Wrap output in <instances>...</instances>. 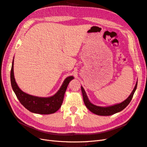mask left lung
Instances as JSON below:
<instances>
[{"instance_id": "left-lung-1", "label": "left lung", "mask_w": 147, "mask_h": 147, "mask_svg": "<svg viewBox=\"0 0 147 147\" xmlns=\"http://www.w3.org/2000/svg\"><path fill=\"white\" fill-rule=\"evenodd\" d=\"M137 87V82H136V84H135V88L133 89L132 92H131L130 95L127 97V99L123 101V102H122L121 103L117 104L115 105H113V106H107V107L97 106L94 104H92L89 100L88 96L86 94V93L84 91V88H82V86H81V91L82 94V97H83V100H84L85 106L90 111L94 113V114H97L98 115L109 116V115H111L114 114H116V113L122 111L128 106V105H129V104L130 102L131 99H132L135 91H136Z\"/></svg>"}]
</instances>
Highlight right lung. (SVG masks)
<instances>
[{
    "mask_svg": "<svg viewBox=\"0 0 147 147\" xmlns=\"http://www.w3.org/2000/svg\"><path fill=\"white\" fill-rule=\"evenodd\" d=\"M13 61V59L10 72V81L13 91L20 102L27 110L35 114H51L58 111L62 105L67 86L69 82L73 80L74 77L71 76L66 78L58 91L53 96L42 97L30 95L22 91L17 84L14 78Z\"/></svg>",
    "mask_w": 147,
    "mask_h": 147,
    "instance_id": "1",
    "label": "right lung"
}]
</instances>
